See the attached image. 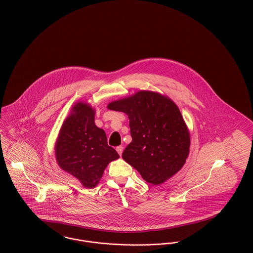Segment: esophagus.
I'll use <instances>...</instances> for the list:
<instances>
[{
  "instance_id": "34e87169",
  "label": "esophagus",
  "mask_w": 253,
  "mask_h": 253,
  "mask_svg": "<svg viewBox=\"0 0 253 253\" xmlns=\"http://www.w3.org/2000/svg\"><path fill=\"white\" fill-rule=\"evenodd\" d=\"M116 150H117V152H118V154L120 155V156H122V153H123V150H124V147L123 146H118L117 148H116Z\"/></svg>"
}]
</instances>
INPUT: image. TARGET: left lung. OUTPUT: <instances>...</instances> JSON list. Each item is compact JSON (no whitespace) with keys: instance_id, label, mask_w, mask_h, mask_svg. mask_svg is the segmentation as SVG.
Wrapping results in <instances>:
<instances>
[{"instance_id":"8db88e82","label":"left lung","mask_w":253,"mask_h":253,"mask_svg":"<svg viewBox=\"0 0 253 253\" xmlns=\"http://www.w3.org/2000/svg\"><path fill=\"white\" fill-rule=\"evenodd\" d=\"M107 107L128 116L132 141L122 157L145 181L159 185L180 170L189 155L190 133L170 98L140 90Z\"/></svg>"}]
</instances>
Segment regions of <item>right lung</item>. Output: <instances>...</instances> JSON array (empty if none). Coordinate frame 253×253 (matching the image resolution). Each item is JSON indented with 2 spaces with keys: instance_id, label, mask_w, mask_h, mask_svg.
Returning a JSON list of instances; mask_svg holds the SVG:
<instances>
[{
  "instance_id": "add662e5",
  "label": "right lung",
  "mask_w": 253,
  "mask_h": 253,
  "mask_svg": "<svg viewBox=\"0 0 253 253\" xmlns=\"http://www.w3.org/2000/svg\"><path fill=\"white\" fill-rule=\"evenodd\" d=\"M94 114L90 105L77 102L55 143L58 166L88 189L98 184L109 163L120 158L107 144L105 131L95 126Z\"/></svg>"
}]
</instances>
